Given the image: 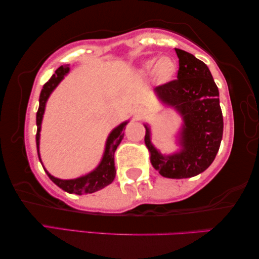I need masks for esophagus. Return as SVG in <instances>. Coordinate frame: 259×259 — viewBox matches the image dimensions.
<instances>
[{
    "label": "esophagus",
    "instance_id": "esophagus-1",
    "mask_svg": "<svg viewBox=\"0 0 259 259\" xmlns=\"http://www.w3.org/2000/svg\"><path fill=\"white\" fill-rule=\"evenodd\" d=\"M145 116V110H143L141 107H138L137 109H135L134 111V117L137 118V119H140V118Z\"/></svg>",
    "mask_w": 259,
    "mask_h": 259
}]
</instances>
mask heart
Instances as JSON below:
<instances>
[{"instance_id": "b5f03b06", "label": "heart", "mask_w": 259, "mask_h": 259, "mask_svg": "<svg viewBox=\"0 0 259 259\" xmlns=\"http://www.w3.org/2000/svg\"><path fill=\"white\" fill-rule=\"evenodd\" d=\"M154 71V77L159 83H166L173 78L177 71L175 59L171 57H162L160 59L150 58L141 66L142 74H149Z\"/></svg>"}]
</instances>
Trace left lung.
Returning <instances> with one entry per match:
<instances>
[{
    "label": "left lung",
    "mask_w": 259,
    "mask_h": 259,
    "mask_svg": "<svg viewBox=\"0 0 259 259\" xmlns=\"http://www.w3.org/2000/svg\"><path fill=\"white\" fill-rule=\"evenodd\" d=\"M176 53L179 58L178 79L156 87L155 94L182 117L180 150L160 154L151 143L147 124L145 143L152 166L160 176L184 179L200 175L212 164L223 139L224 120L218 87L209 67L185 50L176 49Z\"/></svg>",
    "instance_id": "left-lung-1"
}]
</instances>
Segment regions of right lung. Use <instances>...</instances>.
Returning a JSON list of instances; mask_svg holds the SVG:
<instances>
[{"label":"right lung","instance_id":"obj_1","mask_svg":"<svg viewBox=\"0 0 259 259\" xmlns=\"http://www.w3.org/2000/svg\"><path fill=\"white\" fill-rule=\"evenodd\" d=\"M70 65H62L55 71V73L52 75L48 81L44 84L42 88L40 99H39V109L36 112V149L37 155L40 158V152H39V145H40V131H41V122L42 118H44L46 103L48 101L50 94L58 86V83L64 79V75L69 73ZM128 121L121 122L120 125H118L116 128L112 130V132L109 134L107 143H105V149L103 157H102L100 164L97 165L95 169H93L92 172L88 173L86 176L79 177L77 179H70V180H63L58 179V178L53 177L50 173L45 168V171L48 177L50 178L55 185H57L59 188H62L65 192L70 194H91L95 193L97 190L107 187L108 185L111 184L113 181L114 177H116V168H114V151H116L117 147L119 146L122 138H124V131L125 126ZM44 166V165H42Z\"/></svg>","mask_w":259,"mask_h":259}]
</instances>
